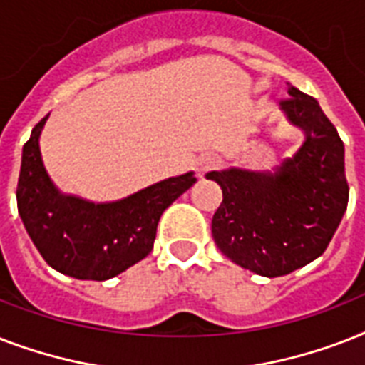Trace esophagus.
<instances>
[{
  "label": "esophagus",
  "mask_w": 365,
  "mask_h": 365,
  "mask_svg": "<svg viewBox=\"0 0 365 365\" xmlns=\"http://www.w3.org/2000/svg\"><path fill=\"white\" fill-rule=\"evenodd\" d=\"M217 165H220V159H217L216 155H200L199 159H197V163H195V172H197V176L199 178H205L206 172L214 170Z\"/></svg>",
  "instance_id": "esophagus-1"
}]
</instances>
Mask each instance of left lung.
<instances>
[{"instance_id": "left-lung-1", "label": "left lung", "mask_w": 365, "mask_h": 365, "mask_svg": "<svg viewBox=\"0 0 365 365\" xmlns=\"http://www.w3.org/2000/svg\"><path fill=\"white\" fill-rule=\"evenodd\" d=\"M280 110L305 140L272 170L229 166L212 170L223 200L212 217V237L242 269L274 278L324 254L349 205L345 145L337 128L309 94L288 83Z\"/></svg>"}]
</instances>
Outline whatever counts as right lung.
<instances>
[{"instance_id":"1","label":"right lung","mask_w":365,"mask_h":365,"mask_svg":"<svg viewBox=\"0 0 365 365\" xmlns=\"http://www.w3.org/2000/svg\"><path fill=\"white\" fill-rule=\"evenodd\" d=\"M48 115L22 148L16 205L20 220L43 259L77 280H108L153 250L163 212L187 191L195 172L166 178L113 202H91L60 193L48 178L39 136Z\"/></svg>"}]
</instances>
